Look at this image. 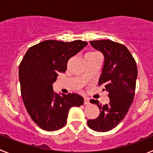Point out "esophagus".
<instances>
[{"instance_id":"esophagus-1","label":"esophagus","mask_w":153,"mask_h":153,"mask_svg":"<svg viewBox=\"0 0 153 153\" xmlns=\"http://www.w3.org/2000/svg\"><path fill=\"white\" fill-rule=\"evenodd\" d=\"M84 104L85 105H89L90 104V100L87 97H84Z\"/></svg>"}]
</instances>
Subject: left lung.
Returning a JSON list of instances; mask_svg holds the SVG:
<instances>
[{"label": "left lung", "mask_w": 153, "mask_h": 153, "mask_svg": "<svg viewBox=\"0 0 153 153\" xmlns=\"http://www.w3.org/2000/svg\"><path fill=\"white\" fill-rule=\"evenodd\" d=\"M92 47L104 56V65L98 84L108 92L109 102L102 106L97 100L100 115L89 120L87 125L97 132H107L120 123L132 104L135 96L138 70L136 63L129 51L121 44L110 40H93Z\"/></svg>", "instance_id": "obj_1"}]
</instances>
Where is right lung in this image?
Listing matches in <instances>:
<instances>
[{"label": "right lung", "mask_w": 153, "mask_h": 153, "mask_svg": "<svg viewBox=\"0 0 153 153\" xmlns=\"http://www.w3.org/2000/svg\"><path fill=\"white\" fill-rule=\"evenodd\" d=\"M87 42L47 40L30 47L19 67L21 97L30 118L40 128L56 131L67 123L69 110L83 104L76 93H56L53 83L64 73L70 58L83 49Z\"/></svg>", "instance_id": "obj_1"}]
</instances>
